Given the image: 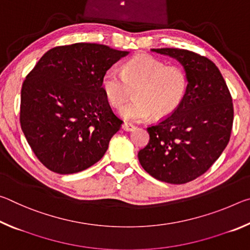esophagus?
Instances as JSON below:
<instances>
[{
  "label": "esophagus",
  "instance_id": "34e87169",
  "mask_svg": "<svg viewBox=\"0 0 250 250\" xmlns=\"http://www.w3.org/2000/svg\"><path fill=\"white\" fill-rule=\"evenodd\" d=\"M122 129L125 131H133L135 129V126L131 124H128V122H125L124 125H122Z\"/></svg>",
  "mask_w": 250,
  "mask_h": 250
}]
</instances>
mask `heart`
<instances>
[{
  "mask_svg": "<svg viewBox=\"0 0 250 250\" xmlns=\"http://www.w3.org/2000/svg\"><path fill=\"white\" fill-rule=\"evenodd\" d=\"M188 87V74L182 67L167 66L147 55L129 59L121 71L109 68L101 77V89L113 108L120 109L133 91L134 100L120 111L130 121L171 116L183 103Z\"/></svg>",
  "mask_w": 250,
  "mask_h": 250,
  "instance_id": "obj_1",
  "label": "heart"
}]
</instances>
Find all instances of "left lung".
<instances>
[{
  "instance_id": "obj_1",
  "label": "left lung",
  "mask_w": 250,
  "mask_h": 250,
  "mask_svg": "<svg viewBox=\"0 0 250 250\" xmlns=\"http://www.w3.org/2000/svg\"><path fill=\"white\" fill-rule=\"evenodd\" d=\"M188 74V87L175 112L147 128L150 141L139 151L142 167L154 179L184 184L213 166L229 142L234 120L231 96L208 58L179 48H154Z\"/></svg>"
}]
</instances>
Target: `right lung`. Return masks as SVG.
I'll list each match as a JSON object with an SVG mask.
<instances>
[{
	"label": "right lung",
	"instance_id": "1",
	"mask_svg": "<svg viewBox=\"0 0 250 250\" xmlns=\"http://www.w3.org/2000/svg\"><path fill=\"white\" fill-rule=\"evenodd\" d=\"M126 50L76 43L43 55L24 80L21 126L50 171L73 174L103 158L122 121L101 89V77Z\"/></svg>",
	"mask_w": 250,
	"mask_h": 250
}]
</instances>
